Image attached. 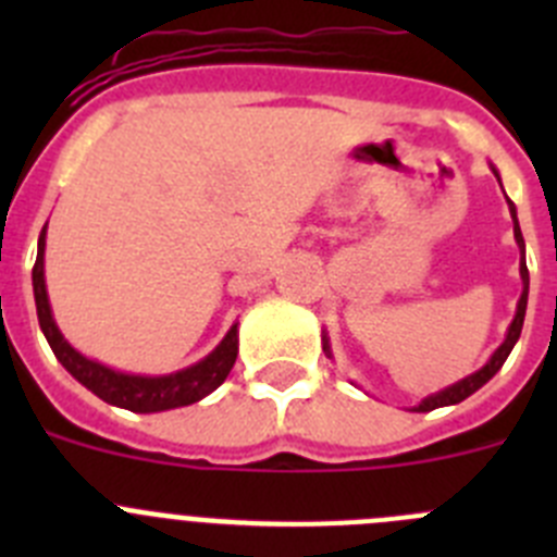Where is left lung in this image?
I'll list each match as a JSON object with an SVG mask.
<instances>
[{"mask_svg":"<svg viewBox=\"0 0 557 557\" xmlns=\"http://www.w3.org/2000/svg\"><path fill=\"white\" fill-rule=\"evenodd\" d=\"M491 170H494V175L499 178V172H496V166L491 164ZM510 218H513V236H516V245H519V273H521V298L519 304H516V314L513 321H510L508 326V334H505V339H502V346L496 348L494 354H491V359L485 362V366L480 368V371L469 373L466 379H460V382H455V385L444 387V391L432 393V396H426L421 405H416L412 410L416 412H430V410H437V407H451V405H460L462 398H469L471 393L480 391L488 379H494V373L499 371L502 366H505V359H508V354L513 351L516 339H519L521 334V326H524V312H528V293H530V273H528V262H524V236H521V228H519V218H516V206L510 203ZM323 351H326V357H332V346H329V337L326 332H323Z\"/></svg>","mask_w":557,"mask_h":557,"instance_id":"8db88e82","label":"left lung"}]
</instances>
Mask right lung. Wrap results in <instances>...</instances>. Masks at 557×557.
Listing matches in <instances>:
<instances>
[{
	"mask_svg": "<svg viewBox=\"0 0 557 557\" xmlns=\"http://www.w3.org/2000/svg\"><path fill=\"white\" fill-rule=\"evenodd\" d=\"M44 248H47V225H44L41 236H38V256L36 268H33V295H36V312L41 332L47 337L49 348L55 351L58 362L66 368L72 376L81 382L83 387L100 396L102 401L113 407L131 412H164L175 410V407L195 405L200 398L209 396L211 391H218L231 373L239 354V332L236 323L228 329L220 346L211 354H206L200 362L184 368V371L164 373V376H139V373H122L113 368L95 362V359L83 357L77 348L69 346V339L63 337L58 329L55 318H52V307H49L47 295V278H44Z\"/></svg>",
	"mask_w": 557,
	"mask_h": 557,
	"instance_id": "add662e5",
	"label": "right lung"
}]
</instances>
